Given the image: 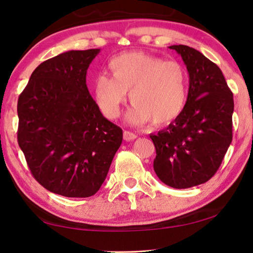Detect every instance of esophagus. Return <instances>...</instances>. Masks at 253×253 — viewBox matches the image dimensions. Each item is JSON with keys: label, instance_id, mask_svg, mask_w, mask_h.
Returning a JSON list of instances; mask_svg holds the SVG:
<instances>
[{"label": "esophagus", "instance_id": "34e87169", "mask_svg": "<svg viewBox=\"0 0 253 253\" xmlns=\"http://www.w3.org/2000/svg\"><path fill=\"white\" fill-rule=\"evenodd\" d=\"M123 138H124V140H126V141H131V140H134L137 138V134L136 133H133V132H131V131H124L123 132Z\"/></svg>", "mask_w": 253, "mask_h": 253}]
</instances>
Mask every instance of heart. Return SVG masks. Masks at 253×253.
I'll use <instances>...</instances> for the list:
<instances>
[{
  "label": "heart",
  "instance_id": "b5f03b06",
  "mask_svg": "<svg viewBox=\"0 0 253 253\" xmlns=\"http://www.w3.org/2000/svg\"><path fill=\"white\" fill-rule=\"evenodd\" d=\"M109 70L113 78L100 74L93 83L95 103L107 119L120 115L126 92L132 103L126 120L134 126L152 121L155 126H165L184 112L189 75L179 62L146 53H124L112 58Z\"/></svg>",
  "mask_w": 253,
  "mask_h": 253
}]
</instances>
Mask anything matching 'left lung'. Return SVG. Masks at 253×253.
Listing matches in <instances>:
<instances>
[{"mask_svg":"<svg viewBox=\"0 0 253 253\" xmlns=\"http://www.w3.org/2000/svg\"><path fill=\"white\" fill-rule=\"evenodd\" d=\"M169 48L188 69V102L167 129L150 136L157 151L153 168L165 184L186 189L209 181L221 166L233 140L234 99L215 63L184 44Z\"/></svg>","mask_w":253,"mask_h":253,"instance_id":"1","label":"left lung"}]
</instances>
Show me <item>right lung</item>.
Segmentation results:
<instances>
[{
	"mask_svg": "<svg viewBox=\"0 0 253 253\" xmlns=\"http://www.w3.org/2000/svg\"><path fill=\"white\" fill-rule=\"evenodd\" d=\"M99 51L70 50L42 62L17 103V139L33 177L70 198L98 192L123 139L122 129L103 117L86 85Z\"/></svg>",
	"mask_w": 253,
	"mask_h": 253,
	"instance_id": "1",
	"label": "right lung"
}]
</instances>
